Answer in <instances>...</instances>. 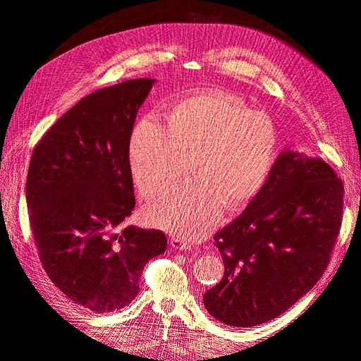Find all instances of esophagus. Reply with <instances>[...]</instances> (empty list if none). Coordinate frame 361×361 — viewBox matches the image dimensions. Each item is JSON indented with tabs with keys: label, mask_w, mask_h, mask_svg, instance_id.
I'll list each match as a JSON object with an SVG mask.
<instances>
[{
	"label": "esophagus",
	"mask_w": 361,
	"mask_h": 361,
	"mask_svg": "<svg viewBox=\"0 0 361 361\" xmlns=\"http://www.w3.org/2000/svg\"><path fill=\"white\" fill-rule=\"evenodd\" d=\"M170 245H171L173 248H176V250H191V247H192L190 243L185 241V239L176 238V236H173V238L170 239Z\"/></svg>",
	"instance_id": "obj_1"
}]
</instances>
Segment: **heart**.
Wrapping results in <instances>:
<instances>
[{
  "label": "heart",
  "mask_w": 361,
  "mask_h": 361,
  "mask_svg": "<svg viewBox=\"0 0 361 361\" xmlns=\"http://www.w3.org/2000/svg\"><path fill=\"white\" fill-rule=\"evenodd\" d=\"M166 118L146 116L130 130V170L140 191L154 197L194 154L195 176L173 185L146 215L174 235L199 239L220 220L226 203L244 206L264 187L279 157V129L268 114L220 90L179 97Z\"/></svg>",
  "instance_id": "1"
}]
</instances>
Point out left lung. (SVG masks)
I'll return each mask as SVG.
<instances>
[{
    "mask_svg": "<svg viewBox=\"0 0 361 361\" xmlns=\"http://www.w3.org/2000/svg\"><path fill=\"white\" fill-rule=\"evenodd\" d=\"M342 214L343 182L329 164L283 152L245 211L214 236L224 276L203 295L207 312L232 326L285 313L329 267Z\"/></svg>",
    "mask_w": 361,
    "mask_h": 361,
    "instance_id": "obj_1",
    "label": "left lung"
}]
</instances>
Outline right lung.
Instances as JSON below:
<instances>
[{"mask_svg": "<svg viewBox=\"0 0 361 361\" xmlns=\"http://www.w3.org/2000/svg\"><path fill=\"white\" fill-rule=\"evenodd\" d=\"M155 80L105 87L73 105L32 150L27 206L39 259L75 304L93 313L123 309L167 238L122 224L135 206L129 137Z\"/></svg>", "mask_w": 361, "mask_h": 361, "instance_id": "add662e5", "label": "right lung"}]
</instances>
